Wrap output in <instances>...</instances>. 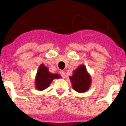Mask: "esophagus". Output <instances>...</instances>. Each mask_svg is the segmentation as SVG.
I'll list each match as a JSON object with an SVG mask.
<instances>
[{
	"instance_id": "obj_1",
	"label": "esophagus",
	"mask_w": 126,
	"mask_h": 126,
	"mask_svg": "<svg viewBox=\"0 0 126 126\" xmlns=\"http://www.w3.org/2000/svg\"><path fill=\"white\" fill-rule=\"evenodd\" d=\"M60 75H61V77H63L65 79V77H66V75H65V72L63 71H60Z\"/></svg>"
}]
</instances>
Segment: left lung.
<instances>
[{"label": "left lung", "mask_w": 126, "mask_h": 126, "mask_svg": "<svg viewBox=\"0 0 126 126\" xmlns=\"http://www.w3.org/2000/svg\"><path fill=\"white\" fill-rule=\"evenodd\" d=\"M70 79L73 84V89L79 93L87 91L91 83L90 76L84 65L79 66L74 71L73 75L70 77Z\"/></svg>", "instance_id": "left-lung-1"}]
</instances>
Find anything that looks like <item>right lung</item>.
<instances>
[{"label":"right lung","instance_id":"1","mask_svg":"<svg viewBox=\"0 0 126 126\" xmlns=\"http://www.w3.org/2000/svg\"><path fill=\"white\" fill-rule=\"evenodd\" d=\"M60 76L57 74H51L49 73L48 69L44 65L39 67L36 78V87L38 90H43L50 85L53 79H59Z\"/></svg>","mask_w":126,"mask_h":126}]
</instances>
